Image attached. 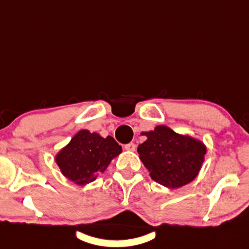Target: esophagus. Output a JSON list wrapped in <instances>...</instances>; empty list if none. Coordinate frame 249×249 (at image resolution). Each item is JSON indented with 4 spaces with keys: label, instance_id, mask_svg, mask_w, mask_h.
I'll return each mask as SVG.
<instances>
[{
    "label": "esophagus",
    "instance_id": "obj_1",
    "mask_svg": "<svg viewBox=\"0 0 249 249\" xmlns=\"http://www.w3.org/2000/svg\"><path fill=\"white\" fill-rule=\"evenodd\" d=\"M124 148L127 151H135L136 145L134 143H128V144H126V145H124Z\"/></svg>",
    "mask_w": 249,
    "mask_h": 249
}]
</instances>
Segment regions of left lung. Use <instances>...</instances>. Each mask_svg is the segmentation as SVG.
<instances>
[{
    "instance_id": "obj_1",
    "label": "left lung",
    "mask_w": 249,
    "mask_h": 249,
    "mask_svg": "<svg viewBox=\"0 0 249 249\" xmlns=\"http://www.w3.org/2000/svg\"><path fill=\"white\" fill-rule=\"evenodd\" d=\"M142 134L147 140L137 152L155 182L176 189L195 179L205 160L206 146L201 142L163 125Z\"/></svg>"
}]
</instances>
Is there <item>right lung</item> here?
<instances>
[{"label":"right lung","instance_id":"add662e5","mask_svg":"<svg viewBox=\"0 0 249 249\" xmlns=\"http://www.w3.org/2000/svg\"><path fill=\"white\" fill-rule=\"evenodd\" d=\"M121 152L122 147L112 136L104 139L97 133L83 129L59 152L55 161L69 180L77 184H86L95 181Z\"/></svg>","mask_w":249,"mask_h":249}]
</instances>
